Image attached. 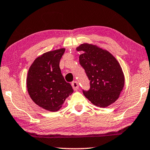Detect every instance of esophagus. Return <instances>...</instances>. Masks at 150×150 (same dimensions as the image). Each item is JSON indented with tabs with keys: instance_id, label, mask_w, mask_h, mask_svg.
<instances>
[{
	"instance_id": "1",
	"label": "esophagus",
	"mask_w": 150,
	"mask_h": 150,
	"mask_svg": "<svg viewBox=\"0 0 150 150\" xmlns=\"http://www.w3.org/2000/svg\"><path fill=\"white\" fill-rule=\"evenodd\" d=\"M71 85H72L73 88L75 90H77L78 89H79V85H78V83L77 81H73V83H71Z\"/></svg>"
}]
</instances>
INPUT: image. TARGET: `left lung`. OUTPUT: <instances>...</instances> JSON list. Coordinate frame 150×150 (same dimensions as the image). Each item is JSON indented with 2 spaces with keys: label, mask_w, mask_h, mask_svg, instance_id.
Returning <instances> with one entry per match:
<instances>
[{
  "label": "left lung",
  "mask_w": 150,
  "mask_h": 150,
  "mask_svg": "<svg viewBox=\"0 0 150 150\" xmlns=\"http://www.w3.org/2000/svg\"><path fill=\"white\" fill-rule=\"evenodd\" d=\"M81 52L79 62L90 80L89 91L83 94L92 104L107 107L120 97L123 90L125 78L117 59L107 50L88 43L76 47Z\"/></svg>",
  "instance_id": "obj_1"
}]
</instances>
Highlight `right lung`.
<instances>
[{
	"label": "right lung",
	"mask_w": 150,
	"mask_h": 150,
	"mask_svg": "<svg viewBox=\"0 0 150 150\" xmlns=\"http://www.w3.org/2000/svg\"><path fill=\"white\" fill-rule=\"evenodd\" d=\"M64 51V48H60L37 57L27 75L26 87L31 99L38 106L52 112L60 110L66 98L73 92L59 66Z\"/></svg>",
	"instance_id": "obj_1"
}]
</instances>
